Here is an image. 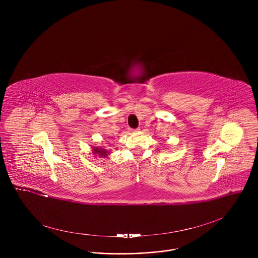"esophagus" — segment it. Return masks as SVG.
Segmentation results:
<instances>
[{
  "instance_id": "obj_1",
  "label": "esophagus",
  "mask_w": 258,
  "mask_h": 258,
  "mask_svg": "<svg viewBox=\"0 0 258 258\" xmlns=\"http://www.w3.org/2000/svg\"><path fill=\"white\" fill-rule=\"evenodd\" d=\"M139 130H140V128H137V130H133V128H131V130H130V131H131V132H132V133H135V132H138V131H139Z\"/></svg>"
}]
</instances>
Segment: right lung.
I'll return each mask as SVG.
<instances>
[{
	"label": "right lung",
	"mask_w": 258,
	"mask_h": 258,
	"mask_svg": "<svg viewBox=\"0 0 258 258\" xmlns=\"http://www.w3.org/2000/svg\"><path fill=\"white\" fill-rule=\"evenodd\" d=\"M92 153L99 157H106L111 152L106 150L104 147H92Z\"/></svg>",
	"instance_id": "right-lung-1"
}]
</instances>
